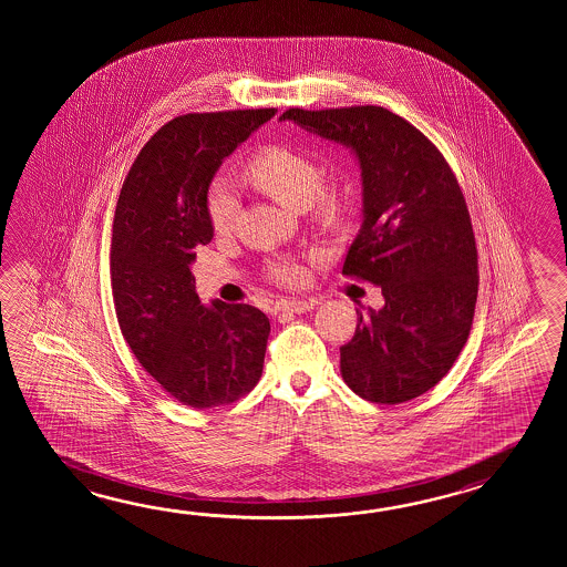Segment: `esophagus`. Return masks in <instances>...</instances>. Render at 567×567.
Listing matches in <instances>:
<instances>
[{"mask_svg":"<svg viewBox=\"0 0 567 567\" xmlns=\"http://www.w3.org/2000/svg\"><path fill=\"white\" fill-rule=\"evenodd\" d=\"M318 306V300H281L278 303L279 312L286 313H303L310 312Z\"/></svg>","mask_w":567,"mask_h":567,"instance_id":"obj_1","label":"esophagus"}]
</instances>
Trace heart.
I'll return each mask as SVG.
<instances>
[{"instance_id":"heart-1","label":"heart","mask_w":567,"mask_h":567,"mask_svg":"<svg viewBox=\"0 0 567 567\" xmlns=\"http://www.w3.org/2000/svg\"><path fill=\"white\" fill-rule=\"evenodd\" d=\"M247 178L255 188L293 210L312 206L324 220H338L344 210V194L334 186L322 188V174L312 157L288 145H271L261 150L247 164ZM208 218L215 233H229L239 213V198L227 181L215 182L208 193ZM271 278L281 284H296L303 271L293 261H278L269 269Z\"/></svg>"}]
</instances>
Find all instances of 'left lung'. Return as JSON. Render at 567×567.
Listing matches in <instances>:
<instances>
[{"label":"left lung","instance_id":"left-lung-1","mask_svg":"<svg viewBox=\"0 0 567 567\" xmlns=\"http://www.w3.org/2000/svg\"><path fill=\"white\" fill-rule=\"evenodd\" d=\"M279 121L347 147L361 169L362 223L342 276L381 288L359 313L340 374L359 398L395 405L437 385L468 340L478 293L471 215L444 156L383 107L288 109Z\"/></svg>","mask_w":567,"mask_h":567}]
</instances>
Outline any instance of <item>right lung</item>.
I'll return each mask as SVG.
<instances>
[{
	"mask_svg": "<svg viewBox=\"0 0 567 567\" xmlns=\"http://www.w3.org/2000/svg\"><path fill=\"white\" fill-rule=\"evenodd\" d=\"M278 109L190 113L144 145L113 218L111 286L121 332L169 395L194 410L249 393L264 371L269 320L249 303L196 293V247L213 239L208 188L220 164Z\"/></svg>",
	"mask_w": 567,
	"mask_h": 567,
	"instance_id": "add662e5",
	"label": "right lung"
}]
</instances>
